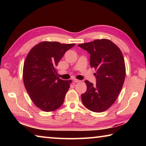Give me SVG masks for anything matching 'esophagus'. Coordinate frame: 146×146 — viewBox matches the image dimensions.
Returning a JSON list of instances; mask_svg holds the SVG:
<instances>
[{
    "instance_id": "obj_1",
    "label": "esophagus",
    "mask_w": 146,
    "mask_h": 146,
    "mask_svg": "<svg viewBox=\"0 0 146 146\" xmlns=\"http://www.w3.org/2000/svg\"><path fill=\"white\" fill-rule=\"evenodd\" d=\"M74 82H75V83H78V82H81L80 80H78V79H74Z\"/></svg>"
}]
</instances>
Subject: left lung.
Wrapping results in <instances>:
<instances>
[{
    "mask_svg": "<svg viewBox=\"0 0 146 146\" xmlns=\"http://www.w3.org/2000/svg\"><path fill=\"white\" fill-rule=\"evenodd\" d=\"M90 54V66L97 71V83L85 80L87 91L82 94L84 106L91 111L100 113L117 100L124 82L125 66L120 48L108 39H97L78 45Z\"/></svg>",
    "mask_w": 146,
    "mask_h": 146,
    "instance_id": "8db88e82",
    "label": "left lung"
}]
</instances>
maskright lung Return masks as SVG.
<instances>
[{
    "label": "right lung",
    "instance_id": "add662e5",
    "mask_svg": "<svg viewBox=\"0 0 146 146\" xmlns=\"http://www.w3.org/2000/svg\"><path fill=\"white\" fill-rule=\"evenodd\" d=\"M75 45L42 42L26 56L23 68L24 86L35 105L44 111H53L62 105L71 80L58 78L55 67L64 53Z\"/></svg>",
    "mask_w": 146,
    "mask_h": 146
}]
</instances>
